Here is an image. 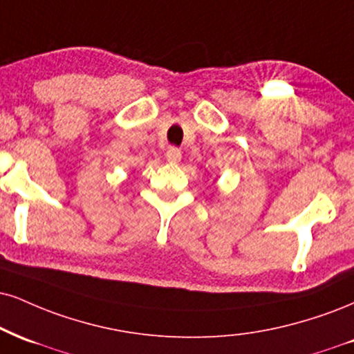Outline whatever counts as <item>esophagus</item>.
<instances>
[{"label": "esophagus", "instance_id": "obj_1", "mask_svg": "<svg viewBox=\"0 0 354 354\" xmlns=\"http://www.w3.org/2000/svg\"><path fill=\"white\" fill-rule=\"evenodd\" d=\"M166 160H168V163L171 165H176L181 161V151L178 150V148H169L168 151H166Z\"/></svg>", "mask_w": 354, "mask_h": 354}]
</instances>
